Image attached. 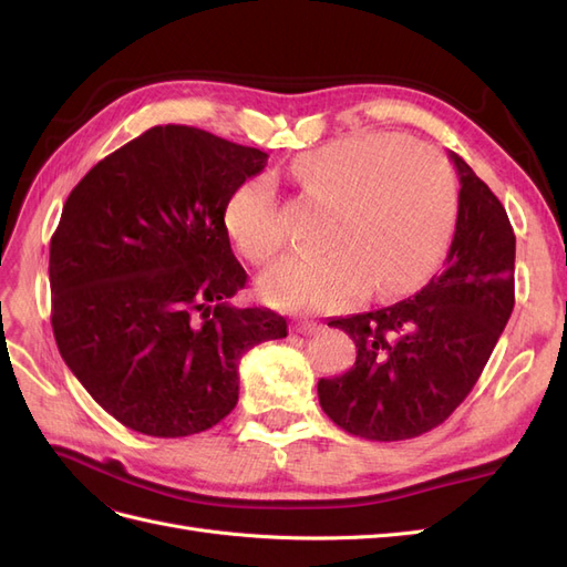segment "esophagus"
I'll return each mask as SVG.
<instances>
[{
  "instance_id": "34e87169",
  "label": "esophagus",
  "mask_w": 567,
  "mask_h": 567,
  "mask_svg": "<svg viewBox=\"0 0 567 567\" xmlns=\"http://www.w3.org/2000/svg\"><path fill=\"white\" fill-rule=\"evenodd\" d=\"M293 329H296L298 333H315V331H319V323H317V321H307V319H298V321L293 323Z\"/></svg>"
}]
</instances>
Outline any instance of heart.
I'll return each instance as SVG.
<instances>
[{
    "instance_id": "1",
    "label": "heart",
    "mask_w": 567,
    "mask_h": 567,
    "mask_svg": "<svg viewBox=\"0 0 567 567\" xmlns=\"http://www.w3.org/2000/svg\"><path fill=\"white\" fill-rule=\"evenodd\" d=\"M302 192L331 205L323 252L293 255L260 277V296L286 310H340L369 288L398 296L431 277L456 227V186L440 153L394 134H362L302 153ZM225 227L252 265L286 246L277 184L255 175L234 188Z\"/></svg>"
}]
</instances>
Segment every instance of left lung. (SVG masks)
<instances>
[{
    "instance_id": "1",
    "label": "left lung",
    "mask_w": 567,
    "mask_h": 567,
    "mask_svg": "<svg viewBox=\"0 0 567 567\" xmlns=\"http://www.w3.org/2000/svg\"><path fill=\"white\" fill-rule=\"evenodd\" d=\"M461 192L456 231L440 274L414 298L333 319L357 362L317 385L336 425L364 440L419 437L468 398L516 305V234L504 205L450 153Z\"/></svg>"
}]
</instances>
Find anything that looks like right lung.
Masks as SVG:
<instances>
[{"instance_id":"obj_1","label":"right lung","mask_w":567,"mask_h":567,"mask_svg":"<svg viewBox=\"0 0 567 567\" xmlns=\"http://www.w3.org/2000/svg\"><path fill=\"white\" fill-rule=\"evenodd\" d=\"M267 153L158 125L99 161L68 196L49 246L51 329L94 402L136 433L186 437L238 402V359L288 336L248 281L225 205Z\"/></svg>"}]
</instances>
